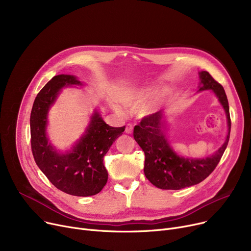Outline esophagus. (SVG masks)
<instances>
[{"instance_id":"esophagus-1","label":"esophagus","mask_w":251,"mask_h":251,"mask_svg":"<svg viewBox=\"0 0 251 251\" xmlns=\"http://www.w3.org/2000/svg\"><path fill=\"white\" fill-rule=\"evenodd\" d=\"M125 132L127 133V134H131L133 132V126L131 125V124H127L126 125V128H125Z\"/></svg>"}]
</instances>
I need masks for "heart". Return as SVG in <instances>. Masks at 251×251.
Instances as JSON below:
<instances>
[{
  "mask_svg": "<svg viewBox=\"0 0 251 251\" xmlns=\"http://www.w3.org/2000/svg\"><path fill=\"white\" fill-rule=\"evenodd\" d=\"M151 92H152V90L151 88L138 89V90H133V91H126L120 98H119V100H120L124 105H126V107L135 108L138 104H140L144 100L148 99L151 95ZM157 100H159L151 101L150 104L143 105V107L140 109V113L147 114V113L151 112L156 105ZM117 111L119 113H121V111L119 109H117Z\"/></svg>",
  "mask_w": 251,
  "mask_h": 251,
  "instance_id": "obj_1",
  "label": "heart"
}]
</instances>
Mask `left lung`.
<instances>
[{"mask_svg":"<svg viewBox=\"0 0 251 251\" xmlns=\"http://www.w3.org/2000/svg\"><path fill=\"white\" fill-rule=\"evenodd\" d=\"M200 77L201 83L200 90L212 89L226 112L229 127L226 141L216 153L205 159L182 157L171 149L164 134L163 112L143 117L140 123L134 127L133 136L146 154L144 175L157 188L179 190L201 183L212 174L228 146L231 119L226 92L208 72H200Z\"/></svg>","mask_w":251,"mask_h":251,"instance_id":"left-lung-1","label":"left lung"}]
</instances>
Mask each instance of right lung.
Wrapping results in <instances>:
<instances>
[{
  "mask_svg": "<svg viewBox=\"0 0 251 251\" xmlns=\"http://www.w3.org/2000/svg\"><path fill=\"white\" fill-rule=\"evenodd\" d=\"M80 84L72 75H57L38 92L30 114V142L34 161L59 190L75 196L98 194L108 181L103 156L125 130L105 124L98 112L91 117L85 134L72 151L60 154L48 141V112L65 85Z\"/></svg>",
  "mask_w": 251,
  "mask_h": 251,
  "instance_id": "right-lung-1",
  "label": "right lung"
}]
</instances>
